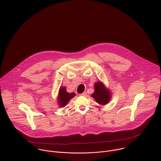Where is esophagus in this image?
Returning <instances> with one entry per match:
<instances>
[{"label":"esophagus","mask_w":161,"mask_h":161,"mask_svg":"<svg viewBox=\"0 0 161 161\" xmlns=\"http://www.w3.org/2000/svg\"><path fill=\"white\" fill-rule=\"evenodd\" d=\"M80 95H81V96H85L86 95V91L83 92L82 94H81Z\"/></svg>","instance_id":"esophagus-1"}]
</instances>
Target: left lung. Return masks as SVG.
Returning a JSON list of instances; mask_svg holds the SVG:
<instances>
[{"mask_svg": "<svg viewBox=\"0 0 161 161\" xmlns=\"http://www.w3.org/2000/svg\"><path fill=\"white\" fill-rule=\"evenodd\" d=\"M94 88V92L91 95V96L101 105H106L108 104L111 98V93L110 90L105 86L103 82L100 81L95 83Z\"/></svg>", "mask_w": 161, "mask_h": 161, "instance_id": "obj_1", "label": "left lung"}]
</instances>
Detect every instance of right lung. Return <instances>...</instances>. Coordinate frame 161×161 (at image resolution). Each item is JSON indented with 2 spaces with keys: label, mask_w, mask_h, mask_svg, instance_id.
<instances>
[{
  "label": "right lung",
  "mask_w": 161,
  "mask_h": 161,
  "mask_svg": "<svg viewBox=\"0 0 161 161\" xmlns=\"http://www.w3.org/2000/svg\"><path fill=\"white\" fill-rule=\"evenodd\" d=\"M76 96L75 92L69 93L65 86H61L58 90L57 103L60 107H64L67 103Z\"/></svg>",
  "instance_id": "1"
}]
</instances>
